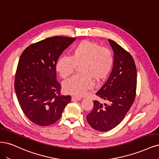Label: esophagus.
<instances>
[{"label":"esophagus","instance_id":"obj_1","mask_svg":"<svg viewBox=\"0 0 159 159\" xmlns=\"http://www.w3.org/2000/svg\"><path fill=\"white\" fill-rule=\"evenodd\" d=\"M81 99V98L80 97H75V96H74V97H72V101H79Z\"/></svg>","mask_w":159,"mask_h":159}]
</instances>
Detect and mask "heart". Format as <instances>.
<instances>
[{"label": "heart", "mask_w": 159, "mask_h": 159, "mask_svg": "<svg viewBox=\"0 0 159 159\" xmlns=\"http://www.w3.org/2000/svg\"><path fill=\"white\" fill-rule=\"evenodd\" d=\"M79 68L81 75H75L64 83V90L75 95H84L87 90L97 83L103 81L110 74L113 65V57L108 48L88 40L81 41L71 52L70 57L62 56L57 62L56 69L64 79L68 78Z\"/></svg>", "instance_id": "obj_1"}]
</instances>
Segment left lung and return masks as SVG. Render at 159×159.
I'll return each instance as SVG.
<instances>
[{"label":"left lung","instance_id":"obj_1","mask_svg":"<svg viewBox=\"0 0 159 159\" xmlns=\"http://www.w3.org/2000/svg\"><path fill=\"white\" fill-rule=\"evenodd\" d=\"M114 66L108 79L96 95L109 105L93 101V108L87 115L91 126L98 132H107L124 120L135 98L137 69L132 55L111 39Z\"/></svg>","mask_w":159,"mask_h":159}]
</instances>
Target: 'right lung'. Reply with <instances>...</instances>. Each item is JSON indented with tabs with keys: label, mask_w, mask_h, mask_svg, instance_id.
<instances>
[{
	"label": "right lung",
	"mask_w": 159,
	"mask_h": 159,
	"mask_svg": "<svg viewBox=\"0 0 159 159\" xmlns=\"http://www.w3.org/2000/svg\"><path fill=\"white\" fill-rule=\"evenodd\" d=\"M75 38L54 36L27 47L21 54L14 87L21 110L34 124L46 126L56 122L70 95L61 94L57 80L58 58Z\"/></svg>",
	"instance_id": "right-lung-1"
}]
</instances>
